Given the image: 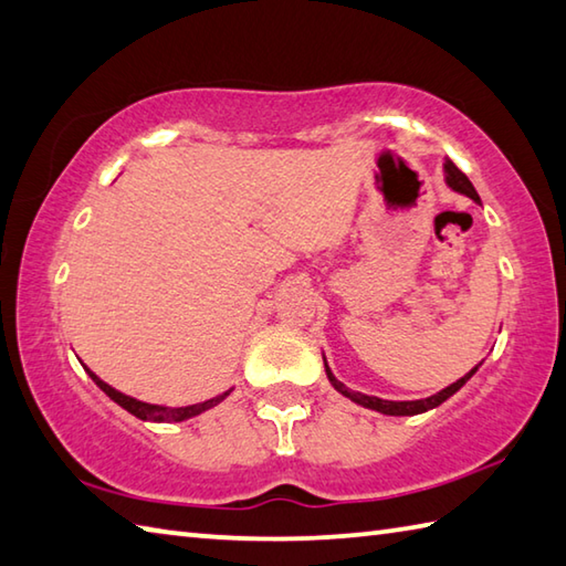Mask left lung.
<instances>
[{"mask_svg": "<svg viewBox=\"0 0 566 566\" xmlns=\"http://www.w3.org/2000/svg\"><path fill=\"white\" fill-rule=\"evenodd\" d=\"M444 181H448V186L452 188V191L458 193H464L470 196L472 201L480 203V196L478 191H474V186L470 184V178L464 176L458 166H454L452 161H444ZM480 365H474V368L464 375V378H460L458 382L448 385V388L440 390L438 395H430V398L424 400H402V402H395V400H380V398H373V395H363V392H353L350 388H345V385L340 380H335V375L331 373L328 363H325V375H328V380L335 390H338L340 395H345V398H350L353 402L363 405V408H370L375 412H382V415H420V412H428L432 408H438V405H442L448 398H452L454 392H458L464 382H468L474 373H478Z\"/></svg>", "mask_w": 566, "mask_h": 566, "instance_id": "1", "label": "left lung"}]
</instances>
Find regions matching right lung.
<instances>
[{"label":"right lung","instance_id":"1","mask_svg":"<svg viewBox=\"0 0 566 566\" xmlns=\"http://www.w3.org/2000/svg\"><path fill=\"white\" fill-rule=\"evenodd\" d=\"M86 373H88V378H92L98 385V388H102L116 405H122L126 412H132V415H136L138 420H146V422H181V420H188V418H196V415H201L206 410L216 408L218 402L226 400L228 395H231V390H226V392L216 395V398L206 400V402L186 405V408H164V405H151V402H142V400H136V398H128V395L114 390L112 385H106L104 380H98L96 375L88 370V368H86Z\"/></svg>","mask_w":566,"mask_h":566}]
</instances>
